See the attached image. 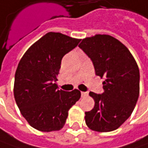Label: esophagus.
Masks as SVG:
<instances>
[{"label": "esophagus", "instance_id": "esophagus-1", "mask_svg": "<svg viewBox=\"0 0 148 148\" xmlns=\"http://www.w3.org/2000/svg\"><path fill=\"white\" fill-rule=\"evenodd\" d=\"M87 96H88L87 91H82V92H81V97H87Z\"/></svg>", "mask_w": 148, "mask_h": 148}]
</instances>
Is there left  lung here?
I'll list each match as a JSON object with an SVG mask.
<instances>
[{"instance_id": "1", "label": "left lung", "mask_w": 148, "mask_h": 148, "mask_svg": "<svg viewBox=\"0 0 148 148\" xmlns=\"http://www.w3.org/2000/svg\"><path fill=\"white\" fill-rule=\"evenodd\" d=\"M79 47L92 61L96 74L104 78L103 93L90 92L95 106L86 112V125L98 132L113 131L131 115L140 92L137 63L119 40L96 34L81 40Z\"/></svg>"}]
</instances>
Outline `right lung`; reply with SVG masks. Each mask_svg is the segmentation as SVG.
I'll return each instance as SVG.
<instances>
[{
    "label": "right lung",
    "mask_w": 148,
    "mask_h": 148,
    "mask_svg": "<svg viewBox=\"0 0 148 148\" xmlns=\"http://www.w3.org/2000/svg\"><path fill=\"white\" fill-rule=\"evenodd\" d=\"M80 40L49 32L24 53L14 79V97L22 115L34 129L50 132L65 125L69 110L80 98V91L58 90L55 83L62 58Z\"/></svg>",
    "instance_id": "right-lung-1"
}]
</instances>
